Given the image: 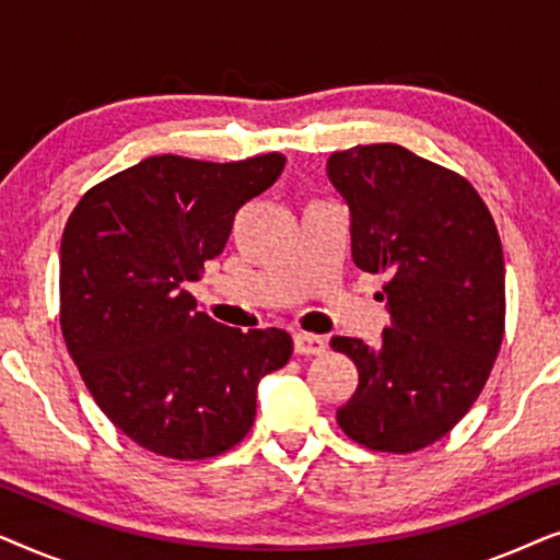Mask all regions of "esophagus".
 Returning <instances> with one entry per match:
<instances>
[{
	"mask_svg": "<svg viewBox=\"0 0 560 560\" xmlns=\"http://www.w3.org/2000/svg\"><path fill=\"white\" fill-rule=\"evenodd\" d=\"M293 349H295V354H301V357H318L326 351V341L320 339V336H313V334H295Z\"/></svg>",
	"mask_w": 560,
	"mask_h": 560,
	"instance_id": "obj_1",
	"label": "esophagus"
}]
</instances>
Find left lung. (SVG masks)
Here are the masks:
<instances>
[{
    "instance_id": "left-lung-1",
    "label": "left lung",
    "mask_w": 560,
    "mask_h": 560,
    "mask_svg": "<svg viewBox=\"0 0 560 560\" xmlns=\"http://www.w3.org/2000/svg\"><path fill=\"white\" fill-rule=\"evenodd\" d=\"M326 175L349 206L354 265L389 278L382 339H331L359 370L336 420L366 448L410 454L443 439L492 372L504 334L500 234L469 180L400 144L334 152Z\"/></svg>"
}]
</instances>
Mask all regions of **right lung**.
<instances>
[{"mask_svg": "<svg viewBox=\"0 0 560 560\" xmlns=\"http://www.w3.org/2000/svg\"><path fill=\"white\" fill-rule=\"evenodd\" d=\"M282 167L280 152L148 158L91 188L68 219L66 347L104 416L152 454L194 462L236 446L255 423L259 380L293 354L282 328L217 324L186 290Z\"/></svg>", "mask_w": 560, "mask_h": 560, "instance_id": "add662e5", "label": "right lung"}]
</instances>
